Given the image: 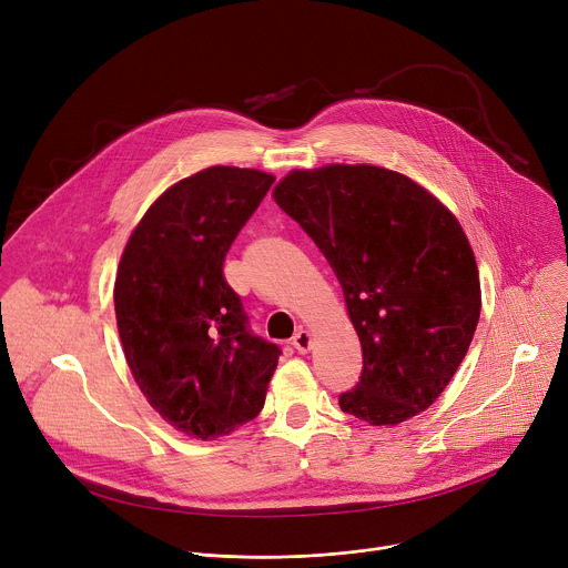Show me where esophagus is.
Here are the masks:
<instances>
[{
  "mask_svg": "<svg viewBox=\"0 0 568 568\" xmlns=\"http://www.w3.org/2000/svg\"><path fill=\"white\" fill-rule=\"evenodd\" d=\"M292 346H294L301 355H305V353L312 348V335H310L307 331L298 328V331H296V335L292 337Z\"/></svg>",
  "mask_w": 568,
  "mask_h": 568,
  "instance_id": "34e87169",
  "label": "esophagus"
}]
</instances>
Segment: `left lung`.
Segmentation results:
<instances>
[{"label":"left lung","mask_w":568,"mask_h":568,"mask_svg":"<svg viewBox=\"0 0 568 568\" xmlns=\"http://www.w3.org/2000/svg\"><path fill=\"white\" fill-rule=\"evenodd\" d=\"M276 204L331 263L362 344L344 414L399 425L445 390L480 314V283L456 215L412 178L371 164L290 171Z\"/></svg>","instance_id":"1"}]
</instances>
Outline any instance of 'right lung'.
Instances as JSON below:
<instances>
[{
    "label": "right lung",
    "mask_w": 568,
    "mask_h": 568,
    "mask_svg": "<svg viewBox=\"0 0 568 568\" xmlns=\"http://www.w3.org/2000/svg\"><path fill=\"white\" fill-rule=\"evenodd\" d=\"M274 175L211 166L161 193L132 229L114 281L125 362L178 432L215 440L254 420L278 346L254 337L224 256Z\"/></svg>",
    "instance_id": "add662e5"
}]
</instances>
